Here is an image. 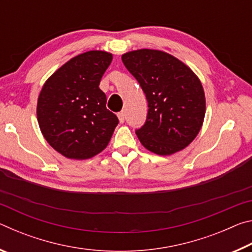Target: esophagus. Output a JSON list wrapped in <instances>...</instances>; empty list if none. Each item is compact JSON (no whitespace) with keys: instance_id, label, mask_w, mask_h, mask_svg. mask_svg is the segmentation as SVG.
<instances>
[{"instance_id":"obj_1","label":"esophagus","mask_w":252,"mask_h":252,"mask_svg":"<svg viewBox=\"0 0 252 252\" xmlns=\"http://www.w3.org/2000/svg\"><path fill=\"white\" fill-rule=\"evenodd\" d=\"M118 118H119V121H120V123H123L126 120V114L125 112H119L118 113Z\"/></svg>"}]
</instances>
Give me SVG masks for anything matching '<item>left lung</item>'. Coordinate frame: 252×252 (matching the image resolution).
<instances>
[{"instance_id": "1", "label": "left lung", "mask_w": 252, "mask_h": 252, "mask_svg": "<svg viewBox=\"0 0 252 252\" xmlns=\"http://www.w3.org/2000/svg\"><path fill=\"white\" fill-rule=\"evenodd\" d=\"M122 62L146 93L147 121L136 130L147 150L159 156L181 151L198 135L206 114V96L194 72L173 55L141 49Z\"/></svg>"}]
</instances>
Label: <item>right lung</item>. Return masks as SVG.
Instances as JSON below:
<instances>
[{
    "label": "right lung",
    "instance_id": "add662e5",
    "mask_svg": "<svg viewBox=\"0 0 252 252\" xmlns=\"http://www.w3.org/2000/svg\"><path fill=\"white\" fill-rule=\"evenodd\" d=\"M112 54L93 50L72 58L42 87L36 116L44 139L67 159L85 160L108 146L119 120L99 88Z\"/></svg>",
    "mask_w": 252,
    "mask_h": 252
}]
</instances>
